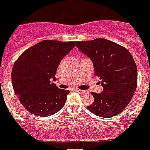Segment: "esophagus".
<instances>
[{"instance_id": "1", "label": "esophagus", "mask_w": 150, "mask_h": 150, "mask_svg": "<svg viewBox=\"0 0 150 150\" xmlns=\"http://www.w3.org/2000/svg\"><path fill=\"white\" fill-rule=\"evenodd\" d=\"M76 91H77L78 93H79L80 94H84V93H86L85 90H76Z\"/></svg>"}]
</instances>
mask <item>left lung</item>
Here are the masks:
<instances>
[{
	"mask_svg": "<svg viewBox=\"0 0 150 150\" xmlns=\"http://www.w3.org/2000/svg\"><path fill=\"white\" fill-rule=\"evenodd\" d=\"M75 44L92 60L94 75L103 86L102 93H91L94 101L87 108L101 117L116 116L124 110L137 88L138 71L133 57L126 48L105 38Z\"/></svg>",
	"mask_w": 150,
	"mask_h": 150,
	"instance_id": "left-lung-1",
	"label": "left lung"
}]
</instances>
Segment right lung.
Returning a JSON list of instances; mask_svg holds the SVG:
<instances>
[{"label":"right lung","mask_w":150,"mask_h":150,"mask_svg":"<svg viewBox=\"0 0 150 150\" xmlns=\"http://www.w3.org/2000/svg\"><path fill=\"white\" fill-rule=\"evenodd\" d=\"M75 42L44 40L23 52L15 62L11 82L19 101L38 116L55 114L65 105L69 90H61L51 81L60 61Z\"/></svg>","instance_id":"add662e5"}]
</instances>
